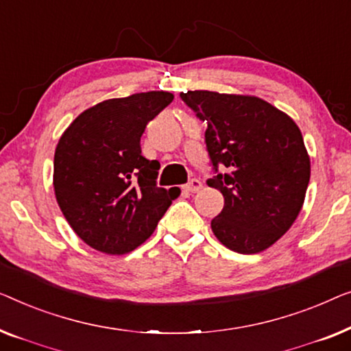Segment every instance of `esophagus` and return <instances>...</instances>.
I'll return each instance as SVG.
<instances>
[{
  "instance_id": "obj_1",
  "label": "esophagus",
  "mask_w": 351,
  "mask_h": 351,
  "mask_svg": "<svg viewBox=\"0 0 351 351\" xmlns=\"http://www.w3.org/2000/svg\"><path fill=\"white\" fill-rule=\"evenodd\" d=\"M200 189H202V182L199 180H191L184 186V191L186 192H191V194H195V192H199Z\"/></svg>"
}]
</instances>
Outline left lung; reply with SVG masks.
I'll list each match as a JSON object with an SVG mask.
<instances>
[{
	"mask_svg": "<svg viewBox=\"0 0 351 351\" xmlns=\"http://www.w3.org/2000/svg\"><path fill=\"white\" fill-rule=\"evenodd\" d=\"M180 97L208 125L205 143L215 171L226 167L206 181L224 197L211 230L235 253L267 250L299 216L310 181L298 124L259 97L210 90Z\"/></svg>",
	"mask_w": 351,
	"mask_h": 351,
	"instance_id": "8db88e82",
	"label": "left lung"
}]
</instances>
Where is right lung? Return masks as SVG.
Segmentation results:
<instances>
[{"mask_svg":"<svg viewBox=\"0 0 351 351\" xmlns=\"http://www.w3.org/2000/svg\"><path fill=\"white\" fill-rule=\"evenodd\" d=\"M171 101L173 93L164 90L110 98L82 111L58 140L57 204L93 250L130 253L149 239L178 197L156 186L160 165L143 157L140 146L147 122Z\"/></svg>","mask_w":351,"mask_h":351,"instance_id":"right-lung-1","label":"right lung"}]
</instances>
